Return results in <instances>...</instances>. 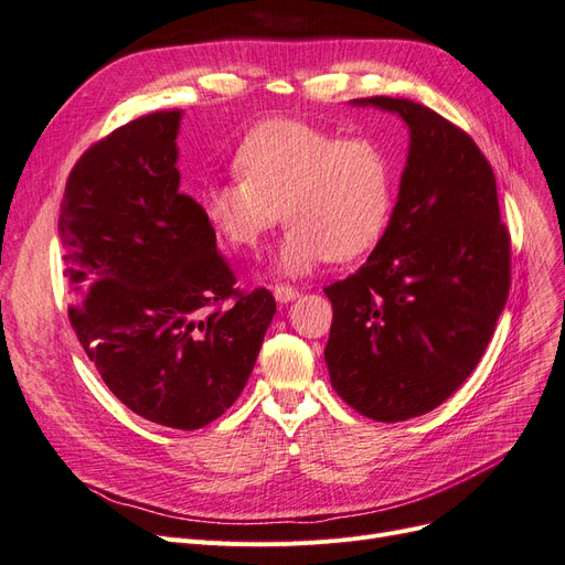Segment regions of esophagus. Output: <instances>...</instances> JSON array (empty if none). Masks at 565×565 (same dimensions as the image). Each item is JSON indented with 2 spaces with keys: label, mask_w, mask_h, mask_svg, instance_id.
<instances>
[{
  "label": "esophagus",
  "mask_w": 565,
  "mask_h": 565,
  "mask_svg": "<svg viewBox=\"0 0 565 565\" xmlns=\"http://www.w3.org/2000/svg\"><path fill=\"white\" fill-rule=\"evenodd\" d=\"M274 298H277L279 302H291V300H296V298H298V288H294V286H284V284L274 286Z\"/></svg>",
  "instance_id": "esophagus-1"
}]
</instances>
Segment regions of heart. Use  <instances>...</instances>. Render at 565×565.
Listing matches in <instances>:
<instances>
[{
	"label": "heart",
	"mask_w": 565,
	"mask_h": 565,
	"mask_svg": "<svg viewBox=\"0 0 565 565\" xmlns=\"http://www.w3.org/2000/svg\"><path fill=\"white\" fill-rule=\"evenodd\" d=\"M234 168L236 174L203 189V217L227 246L255 248L281 207L288 230L274 253L279 274H308L327 257L350 260L374 248L388 227L393 160L372 137L267 120L241 139Z\"/></svg>",
	"instance_id": "obj_1"
}]
</instances>
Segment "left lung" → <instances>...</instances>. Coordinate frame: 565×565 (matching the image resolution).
<instances>
[{"instance_id": "8db88e82", "label": "left lung", "mask_w": 565, "mask_h": 565, "mask_svg": "<svg viewBox=\"0 0 565 565\" xmlns=\"http://www.w3.org/2000/svg\"><path fill=\"white\" fill-rule=\"evenodd\" d=\"M409 125V156L385 234L324 288L333 391L374 422H407L452 395L486 352L511 286V236L492 166L461 127L424 104L354 99Z\"/></svg>"}]
</instances>
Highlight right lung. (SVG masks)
<instances>
[{
	"mask_svg": "<svg viewBox=\"0 0 565 565\" xmlns=\"http://www.w3.org/2000/svg\"><path fill=\"white\" fill-rule=\"evenodd\" d=\"M180 110L137 118L79 156L58 236L71 327L125 407L196 430L253 372L277 302L238 291L201 203L180 191Z\"/></svg>",
	"mask_w": 565,
	"mask_h": 565,
	"instance_id": "1",
	"label": "right lung"
}]
</instances>
